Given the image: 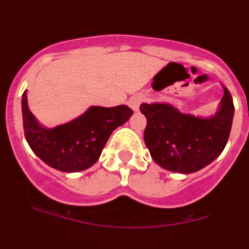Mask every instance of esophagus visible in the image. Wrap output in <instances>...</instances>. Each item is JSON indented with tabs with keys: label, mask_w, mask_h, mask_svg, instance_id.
Returning <instances> with one entry per match:
<instances>
[{
	"label": "esophagus",
	"mask_w": 249,
	"mask_h": 249,
	"mask_svg": "<svg viewBox=\"0 0 249 249\" xmlns=\"http://www.w3.org/2000/svg\"><path fill=\"white\" fill-rule=\"evenodd\" d=\"M144 101V96L143 94H135V96H132L128 101V105L133 111H138L140 109V105Z\"/></svg>",
	"instance_id": "1"
}]
</instances>
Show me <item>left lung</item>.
Returning a JSON list of instances; mask_svg holds the SVG:
<instances>
[{
    "label": "left lung",
    "mask_w": 249,
    "mask_h": 249,
    "mask_svg": "<svg viewBox=\"0 0 249 249\" xmlns=\"http://www.w3.org/2000/svg\"><path fill=\"white\" fill-rule=\"evenodd\" d=\"M144 143L156 163L178 173L197 172L218 157L227 144L234 106L224 87L218 112L211 118L184 114L167 103H142Z\"/></svg>",
    "instance_id": "1"
}]
</instances>
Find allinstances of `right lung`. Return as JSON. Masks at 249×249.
Returning a JSON list of instances; mask_svg holds the SVG:
<instances>
[{"label": "right lung", "mask_w": 249, "mask_h": 249, "mask_svg": "<svg viewBox=\"0 0 249 249\" xmlns=\"http://www.w3.org/2000/svg\"><path fill=\"white\" fill-rule=\"evenodd\" d=\"M133 111L124 105L91 107L71 122L52 129L39 126L22 94L23 129L32 151L50 167L78 172L97 162L112 132L129 120Z\"/></svg>", "instance_id": "obj_1"}]
</instances>
